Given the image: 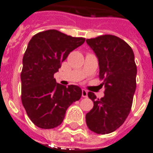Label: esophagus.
I'll list each match as a JSON object with an SVG mask.
<instances>
[{"label": "esophagus", "mask_w": 153, "mask_h": 153, "mask_svg": "<svg viewBox=\"0 0 153 153\" xmlns=\"http://www.w3.org/2000/svg\"><path fill=\"white\" fill-rule=\"evenodd\" d=\"M82 97H88V91L85 89H82Z\"/></svg>", "instance_id": "34e87169"}]
</instances>
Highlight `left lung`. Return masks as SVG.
<instances>
[{
	"instance_id": "left-lung-1",
	"label": "left lung",
	"mask_w": 153,
	"mask_h": 153,
	"mask_svg": "<svg viewBox=\"0 0 153 153\" xmlns=\"http://www.w3.org/2000/svg\"><path fill=\"white\" fill-rule=\"evenodd\" d=\"M86 42L98 59L99 78L105 86L101 99L93 93H88L93 107L87 113V125L96 134H110L123 125L131 111L137 74L134 54L128 43L114 35Z\"/></svg>"
}]
</instances>
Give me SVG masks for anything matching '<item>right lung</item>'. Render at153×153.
<instances>
[{
  "label": "right lung",
  "mask_w": 153,
  "mask_h": 153,
  "mask_svg": "<svg viewBox=\"0 0 153 153\" xmlns=\"http://www.w3.org/2000/svg\"><path fill=\"white\" fill-rule=\"evenodd\" d=\"M85 42L55 29L40 32L29 41L23 57L21 100L36 126L53 128L63 121L68 107L80 99L76 85L63 86L54 79L69 54Z\"/></svg>",
  "instance_id": "right-lung-1"
}]
</instances>
